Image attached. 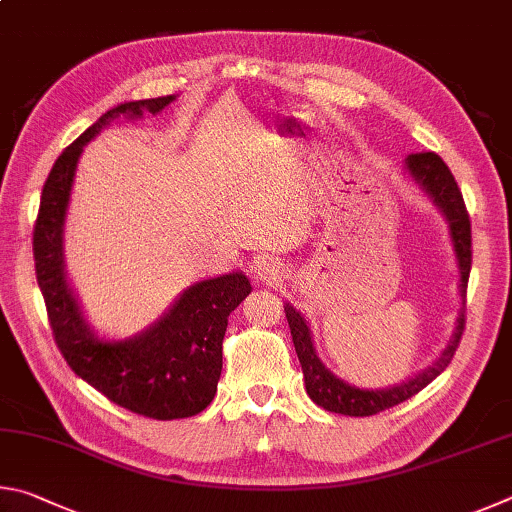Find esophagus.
<instances>
[{"mask_svg": "<svg viewBox=\"0 0 512 512\" xmlns=\"http://www.w3.org/2000/svg\"><path fill=\"white\" fill-rule=\"evenodd\" d=\"M256 276L263 283H279L283 279V270L276 261H261V265H258L256 270Z\"/></svg>", "mask_w": 512, "mask_h": 512, "instance_id": "34e87169", "label": "esophagus"}]
</instances>
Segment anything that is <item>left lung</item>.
<instances>
[{"mask_svg":"<svg viewBox=\"0 0 512 512\" xmlns=\"http://www.w3.org/2000/svg\"><path fill=\"white\" fill-rule=\"evenodd\" d=\"M405 168L411 179L418 184V188H423V193L434 202L436 209L441 211L443 218L447 220V229H450L452 247L456 254V265H459V292L463 299V308L459 312V317H456L452 339L447 342L445 351L438 355V360L432 366H427L425 371H420L407 382L396 384V387L360 389L355 387V384H348L342 378H337V375L319 360L308 321L303 319L301 312L294 308L292 303H285V317H288L292 342L294 348H297L308 396L315 405L324 407L326 411H333V414L373 416L409 400L411 396H416L418 391H423L436 375H441L447 369V364L452 362L456 348H459L461 342L465 326V290H468L472 265L470 215L465 211V202L459 186H456V179L441 157L434 155V152H416V155H409L405 159Z\"/></svg>","mask_w":512,"mask_h":512,"instance_id":"obj_1","label":"left lung"}]
</instances>
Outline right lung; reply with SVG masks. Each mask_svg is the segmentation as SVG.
Masks as SVG:
<instances>
[{"label": "right lung", "mask_w": 512, "mask_h": 512, "mask_svg": "<svg viewBox=\"0 0 512 512\" xmlns=\"http://www.w3.org/2000/svg\"><path fill=\"white\" fill-rule=\"evenodd\" d=\"M173 101L175 94L121 103L89 125L53 164L33 229L35 276L53 337L71 371L114 405L157 420L188 418L211 405L222 373L224 330L231 312L251 292L249 279L229 272L195 283L150 328L128 339H107L89 326L67 281L65 218L87 143L121 116L159 114Z\"/></svg>", "instance_id": "right-lung-1"}]
</instances>
